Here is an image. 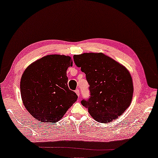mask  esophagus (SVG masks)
Segmentation results:
<instances>
[{
    "instance_id": "1",
    "label": "esophagus",
    "mask_w": 158,
    "mask_h": 158,
    "mask_svg": "<svg viewBox=\"0 0 158 158\" xmlns=\"http://www.w3.org/2000/svg\"><path fill=\"white\" fill-rule=\"evenodd\" d=\"M75 92L76 93V94L77 95V97H80V91H79V89H76L75 90Z\"/></svg>"
}]
</instances>
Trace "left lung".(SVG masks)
Wrapping results in <instances>:
<instances>
[{
    "label": "left lung",
    "mask_w": 158,
    "mask_h": 158,
    "mask_svg": "<svg viewBox=\"0 0 158 158\" xmlns=\"http://www.w3.org/2000/svg\"><path fill=\"white\" fill-rule=\"evenodd\" d=\"M89 85V97L81 101L92 117L99 123H109L123 114L133 95L132 79L123 66L102 53L73 56Z\"/></svg>",
    "instance_id": "obj_1"
}]
</instances>
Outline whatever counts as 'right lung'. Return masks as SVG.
Listing matches in <instances>:
<instances>
[{"mask_svg": "<svg viewBox=\"0 0 158 158\" xmlns=\"http://www.w3.org/2000/svg\"><path fill=\"white\" fill-rule=\"evenodd\" d=\"M73 65L69 56L52 55L38 59L25 70L20 82L21 96L35 120L55 123L76 102L69 88L66 71Z\"/></svg>", "mask_w": 158, "mask_h": 158, "instance_id": "right-lung-1", "label": "right lung"}]
</instances>
